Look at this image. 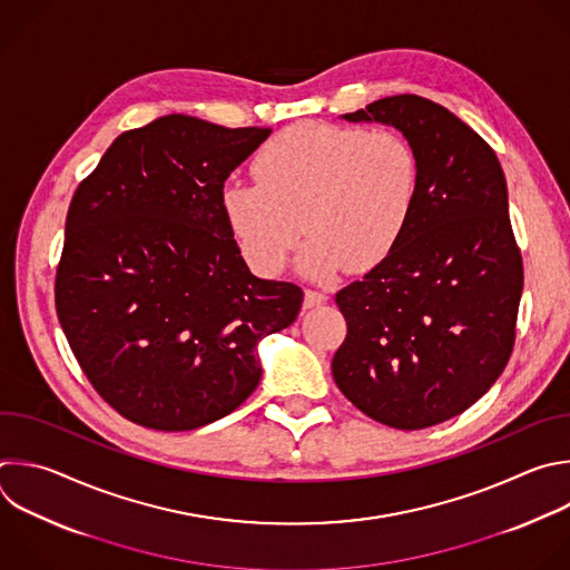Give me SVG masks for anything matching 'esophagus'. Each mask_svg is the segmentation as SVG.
Wrapping results in <instances>:
<instances>
[{
  "label": "esophagus",
  "mask_w": 570,
  "mask_h": 570,
  "mask_svg": "<svg viewBox=\"0 0 570 570\" xmlns=\"http://www.w3.org/2000/svg\"><path fill=\"white\" fill-rule=\"evenodd\" d=\"M326 299H328V295H326V293H322V291H313V288H306V293H304V308L320 306V304H324Z\"/></svg>",
  "instance_id": "obj_1"
}]
</instances>
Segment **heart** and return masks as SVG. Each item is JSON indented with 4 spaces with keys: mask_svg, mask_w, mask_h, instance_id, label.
Segmentation results:
<instances>
[{
    "mask_svg": "<svg viewBox=\"0 0 570 570\" xmlns=\"http://www.w3.org/2000/svg\"><path fill=\"white\" fill-rule=\"evenodd\" d=\"M257 180H230L222 208L246 259L277 275L302 233L299 268L331 277L368 271L405 237L421 195V163L396 131L297 122L255 156Z\"/></svg>",
    "mask_w": 570,
    "mask_h": 570,
    "instance_id": "b5f03b06",
    "label": "heart"
}]
</instances>
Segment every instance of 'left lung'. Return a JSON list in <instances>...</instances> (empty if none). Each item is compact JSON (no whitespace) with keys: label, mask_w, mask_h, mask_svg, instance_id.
Wrapping results in <instances>:
<instances>
[{"label":"left lung","mask_w":570,"mask_h":570,"mask_svg":"<svg viewBox=\"0 0 570 570\" xmlns=\"http://www.w3.org/2000/svg\"><path fill=\"white\" fill-rule=\"evenodd\" d=\"M396 127L421 163L396 250L335 295L337 390L368 419L425 430L474 405L508 364L523 288L494 149L450 109L401 94L342 116Z\"/></svg>","instance_id":"obj_1"}]
</instances>
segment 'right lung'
I'll list each match as a JSON object with an SVG mask.
<instances>
[{
	"mask_svg": "<svg viewBox=\"0 0 570 570\" xmlns=\"http://www.w3.org/2000/svg\"><path fill=\"white\" fill-rule=\"evenodd\" d=\"M268 127L169 114L122 131L78 185L56 311L94 390L127 421L187 432L259 385L262 337L291 326L304 293L246 266L222 189Z\"/></svg>",
	"mask_w": 570,
	"mask_h": 570,
	"instance_id": "add662e5",
	"label": "right lung"
}]
</instances>
